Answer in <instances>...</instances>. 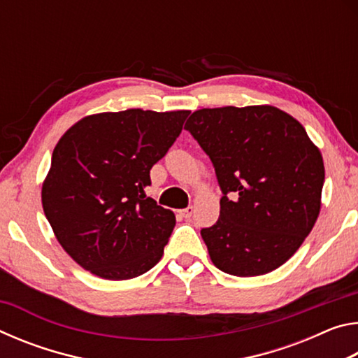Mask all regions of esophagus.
I'll list each match as a JSON object with an SVG mask.
<instances>
[{
	"label": "esophagus",
	"instance_id": "obj_1",
	"mask_svg": "<svg viewBox=\"0 0 358 358\" xmlns=\"http://www.w3.org/2000/svg\"><path fill=\"white\" fill-rule=\"evenodd\" d=\"M192 213H194V208L192 207H187V208H183V210H180V215L183 216V217H191L192 216Z\"/></svg>",
	"mask_w": 358,
	"mask_h": 358
}]
</instances>
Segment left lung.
<instances>
[{
  "mask_svg": "<svg viewBox=\"0 0 358 358\" xmlns=\"http://www.w3.org/2000/svg\"><path fill=\"white\" fill-rule=\"evenodd\" d=\"M185 129L210 156L224 194L220 220L201 230L211 262L243 278L287 262L317 221L325 178L305 128L273 106H229L196 110Z\"/></svg>",
  "mask_w": 358,
  "mask_h": 358,
  "instance_id": "obj_1",
  "label": "left lung"
}]
</instances>
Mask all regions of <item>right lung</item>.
Wrapping results in <instances>:
<instances>
[{
  "label": "right lung",
  "instance_id": "right-lung-1",
  "mask_svg": "<svg viewBox=\"0 0 358 358\" xmlns=\"http://www.w3.org/2000/svg\"><path fill=\"white\" fill-rule=\"evenodd\" d=\"M189 113H94L59 138L42 183V208L58 243L82 268L123 281L159 262L175 215L147 197L145 187Z\"/></svg>",
  "mask_w": 358,
  "mask_h": 358
}]
</instances>
